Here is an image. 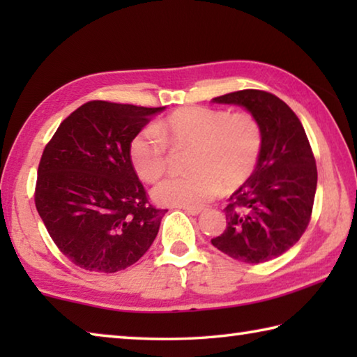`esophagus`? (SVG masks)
Here are the masks:
<instances>
[{"instance_id":"34e87169","label":"esophagus","mask_w":357,"mask_h":357,"mask_svg":"<svg viewBox=\"0 0 357 357\" xmlns=\"http://www.w3.org/2000/svg\"><path fill=\"white\" fill-rule=\"evenodd\" d=\"M184 213H187L189 215H198L202 214V208H183Z\"/></svg>"}]
</instances>
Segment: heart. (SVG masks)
<instances>
[{
	"label": "heart",
	"instance_id": "heart-1",
	"mask_svg": "<svg viewBox=\"0 0 357 357\" xmlns=\"http://www.w3.org/2000/svg\"><path fill=\"white\" fill-rule=\"evenodd\" d=\"M143 129L130 142V162L138 176L154 183L167 170V144L193 148L184 176H168L153 189L164 206L200 208L220 192L234 190L249 181L258 165L263 132L250 113L229 114L206 107L174 112L159 126Z\"/></svg>",
	"mask_w": 357,
	"mask_h": 357
}]
</instances>
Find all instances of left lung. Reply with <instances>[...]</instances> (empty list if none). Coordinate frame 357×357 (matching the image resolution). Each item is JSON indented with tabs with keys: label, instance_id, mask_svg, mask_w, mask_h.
<instances>
[{
	"label": "left lung",
	"instance_id": "left-lung-1",
	"mask_svg": "<svg viewBox=\"0 0 357 357\" xmlns=\"http://www.w3.org/2000/svg\"><path fill=\"white\" fill-rule=\"evenodd\" d=\"M213 102L245 108L259 123L263 148L255 172L229 197L227 229L211 243L238 261H269L291 249L309 225L315 157L299 118L277 96L243 89Z\"/></svg>",
	"mask_w": 357,
	"mask_h": 357
}]
</instances>
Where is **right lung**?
Returning <instances> with one entry per match:
<instances>
[{"mask_svg":"<svg viewBox=\"0 0 357 357\" xmlns=\"http://www.w3.org/2000/svg\"><path fill=\"white\" fill-rule=\"evenodd\" d=\"M165 107L86 102L59 124L42 154L36 209L72 263L118 273L154 243L164 209L151 206L130 142Z\"/></svg>","mask_w":357,"mask_h":357,"instance_id":"add662e5","label":"right lung"}]
</instances>
